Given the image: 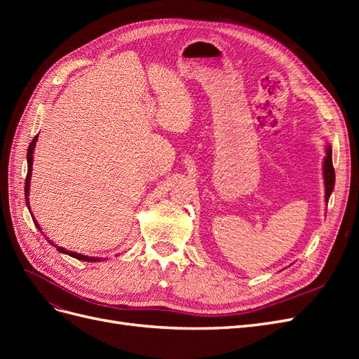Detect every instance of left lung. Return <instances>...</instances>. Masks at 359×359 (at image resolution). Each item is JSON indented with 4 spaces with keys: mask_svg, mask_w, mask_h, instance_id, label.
<instances>
[{
    "mask_svg": "<svg viewBox=\"0 0 359 359\" xmlns=\"http://www.w3.org/2000/svg\"><path fill=\"white\" fill-rule=\"evenodd\" d=\"M325 156L323 158V182H325V202L328 203L331 193L334 190V184H335V172L332 166V149L331 145H327L325 148Z\"/></svg>",
    "mask_w": 359,
    "mask_h": 359,
    "instance_id": "1",
    "label": "left lung"
}]
</instances>
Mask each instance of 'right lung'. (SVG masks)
I'll use <instances>...</instances> for the list:
<instances>
[{
	"instance_id": "obj_1",
	"label": "right lung",
	"mask_w": 359,
	"mask_h": 359,
	"mask_svg": "<svg viewBox=\"0 0 359 359\" xmlns=\"http://www.w3.org/2000/svg\"><path fill=\"white\" fill-rule=\"evenodd\" d=\"M37 139H39V135H36V137L31 140V144H29V147H28V153H27V163H28V173H27V178H25V199H27V208L29 210V212H31V208H29V182H31V170H32V161H34V149H36V142H37ZM31 217H32V222H34V224H36V227L37 229L43 233V231H41V227H40V224L37 223V220L34 219V215H32V212H31ZM48 240V243L49 244H52L53 247H55L60 253H62V255H69V256H72V257H74V259H79V260H83V262H100V260H106V257L103 259V257H90V256H85V255H81V253H76V252H69V250H66L64 247H60V245H57V244H53L49 238H46Z\"/></svg>"
}]
</instances>
